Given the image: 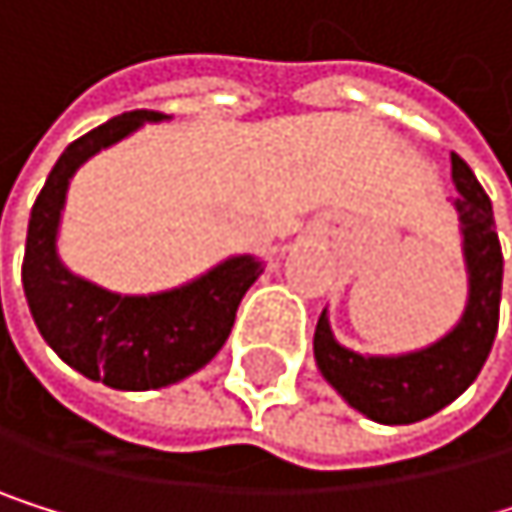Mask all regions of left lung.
<instances>
[{
    "mask_svg": "<svg viewBox=\"0 0 512 512\" xmlns=\"http://www.w3.org/2000/svg\"><path fill=\"white\" fill-rule=\"evenodd\" d=\"M451 174L458 187L455 205L464 224V254L470 267V304L461 325L439 344L396 359H365L344 350L331 338L325 313L316 325L313 353L325 381L378 424H415L455 402L476 381L498 334L504 254L495 211L458 153H451Z\"/></svg>",
    "mask_w": 512,
    "mask_h": 512,
    "instance_id": "left-lung-1",
    "label": "left lung"
}]
</instances>
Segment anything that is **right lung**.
<instances>
[{
  "instance_id": "obj_1",
  "label": "right lung",
  "mask_w": 512,
  "mask_h": 512,
  "mask_svg": "<svg viewBox=\"0 0 512 512\" xmlns=\"http://www.w3.org/2000/svg\"><path fill=\"white\" fill-rule=\"evenodd\" d=\"M162 116L131 110L76 137L54 162L27 230L24 294L36 328L67 365L116 390L168 387L211 362L230 338L242 294L261 276V261L233 258L187 288L122 298L73 276L57 261L54 233L73 171L131 128Z\"/></svg>"
}]
</instances>
